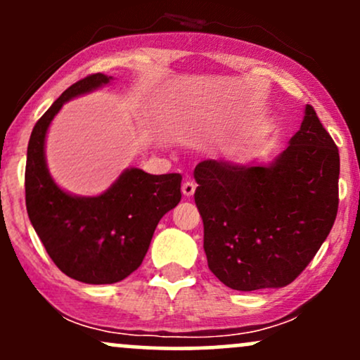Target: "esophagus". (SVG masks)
I'll list each match as a JSON object with an SVG mask.
<instances>
[{"label": "esophagus", "instance_id": "34e87169", "mask_svg": "<svg viewBox=\"0 0 360 360\" xmlns=\"http://www.w3.org/2000/svg\"><path fill=\"white\" fill-rule=\"evenodd\" d=\"M183 194L186 198H191L193 194H194V191H196V184L193 183V181H186V183L183 184Z\"/></svg>", "mask_w": 360, "mask_h": 360}]
</instances>
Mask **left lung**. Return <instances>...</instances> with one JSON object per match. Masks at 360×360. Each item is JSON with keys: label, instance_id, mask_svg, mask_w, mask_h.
<instances>
[{"label": "left lung", "instance_id": "obj_1", "mask_svg": "<svg viewBox=\"0 0 360 360\" xmlns=\"http://www.w3.org/2000/svg\"><path fill=\"white\" fill-rule=\"evenodd\" d=\"M338 174V148L309 105L289 147L269 166L198 164L194 201L210 271L237 291L291 284L332 230Z\"/></svg>", "mask_w": 360, "mask_h": 360}]
</instances>
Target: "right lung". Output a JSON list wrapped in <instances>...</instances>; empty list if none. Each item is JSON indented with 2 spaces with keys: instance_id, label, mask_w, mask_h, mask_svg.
Returning <instances> with one entry per match:
<instances>
[{
  "instance_id": "right-lung-1",
  "label": "right lung",
  "mask_w": 360,
  "mask_h": 360,
  "mask_svg": "<svg viewBox=\"0 0 360 360\" xmlns=\"http://www.w3.org/2000/svg\"><path fill=\"white\" fill-rule=\"evenodd\" d=\"M111 79L89 74L53 101L32 130L25 167V201L37 235L53 264L86 284H113L137 271L157 223L181 201V174L127 169L108 191L93 198L62 191L49 174L44 143L57 111Z\"/></svg>"
}]
</instances>
